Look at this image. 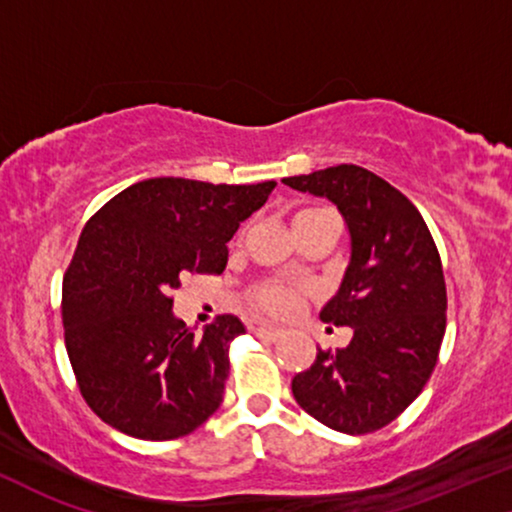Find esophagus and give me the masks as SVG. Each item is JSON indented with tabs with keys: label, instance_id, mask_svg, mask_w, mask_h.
I'll use <instances>...</instances> for the list:
<instances>
[{
	"label": "esophagus",
	"instance_id": "1",
	"mask_svg": "<svg viewBox=\"0 0 512 512\" xmlns=\"http://www.w3.org/2000/svg\"><path fill=\"white\" fill-rule=\"evenodd\" d=\"M250 331L257 335V338H264V340H278L281 338V331L274 326H264V323H257V326H250Z\"/></svg>",
	"mask_w": 512,
	"mask_h": 512
}]
</instances>
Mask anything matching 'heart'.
I'll use <instances>...</instances> for the list:
<instances>
[{"label":"heart","instance_id":"1","mask_svg":"<svg viewBox=\"0 0 512 512\" xmlns=\"http://www.w3.org/2000/svg\"><path fill=\"white\" fill-rule=\"evenodd\" d=\"M319 212H326V210H302L297 212L293 217V229L304 219L319 215ZM297 297H300V290L293 283H286V281H278V278H269V281H262L257 283L255 288L250 290V300L255 307H260L262 312H269V314H288L290 309L297 304Z\"/></svg>","mask_w":512,"mask_h":512}]
</instances>
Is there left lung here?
<instances>
[{
    "label": "left lung",
    "instance_id": "1",
    "mask_svg": "<svg viewBox=\"0 0 512 512\" xmlns=\"http://www.w3.org/2000/svg\"><path fill=\"white\" fill-rule=\"evenodd\" d=\"M328 198L345 217L352 257L321 321L352 328L338 352H316L293 378L309 416L345 435L392 423L423 392L446 331V283L432 234L404 193L357 165L283 179Z\"/></svg>",
    "mask_w": 512,
    "mask_h": 512
}]
</instances>
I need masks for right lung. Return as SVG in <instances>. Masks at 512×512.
I'll list each match as a JSON object with an SVG mask.
<instances>
[{
	"instance_id": "1",
	"label": "right lung",
	"mask_w": 512,
	"mask_h": 512,
	"mask_svg": "<svg viewBox=\"0 0 512 512\" xmlns=\"http://www.w3.org/2000/svg\"><path fill=\"white\" fill-rule=\"evenodd\" d=\"M274 186L144 179L84 224L61 312L77 385L103 423L165 442L219 409L229 345L245 326L224 314L191 333L172 312V293L189 274H222L226 243Z\"/></svg>"
}]
</instances>
